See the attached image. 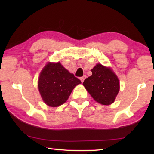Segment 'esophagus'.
Listing matches in <instances>:
<instances>
[{
  "instance_id": "34e87169",
  "label": "esophagus",
  "mask_w": 154,
  "mask_h": 154,
  "mask_svg": "<svg viewBox=\"0 0 154 154\" xmlns=\"http://www.w3.org/2000/svg\"><path fill=\"white\" fill-rule=\"evenodd\" d=\"M85 77H86V76H85V75H84V76H83L82 77H80V80L82 81V83L83 82V81H84V79H85Z\"/></svg>"
}]
</instances>
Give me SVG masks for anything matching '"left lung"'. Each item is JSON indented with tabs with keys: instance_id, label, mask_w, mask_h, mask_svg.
<instances>
[{
	"instance_id": "1",
	"label": "left lung",
	"mask_w": 154,
	"mask_h": 154,
	"mask_svg": "<svg viewBox=\"0 0 154 154\" xmlns=\"http://www.w3.org/2000/svg\"><path fill=\"white\" fill-rule=\"evenodd\" d=\"M91 71L92 76L84 80L83 86L96 102L104 105H111L119 90L118 77L111 69L100 64H96Z\"/></svg>"
}]
</instances>
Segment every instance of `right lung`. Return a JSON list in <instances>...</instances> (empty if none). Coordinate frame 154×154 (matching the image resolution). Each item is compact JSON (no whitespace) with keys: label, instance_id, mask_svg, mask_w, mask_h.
<instances>
[{"label":"right lung","instance_id":"right-lung-1","mask_svg":"<svg viewBox=\"0 0 154 154\" xmlns=\"http://www.w3.org/2000/svg\"><path fill=\"white\" fill-rule=\"evenodd\" d=\"M82 82L60 64L48 62L38 77V88L43 102L52 107L62 105Z\"/></svg>","mask_w":154,"mask_h":154}]
</instances>
